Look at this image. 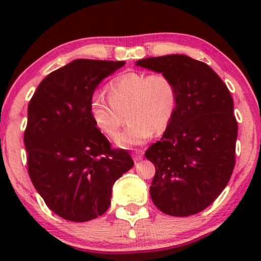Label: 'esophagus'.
<instances>
[{
  "instance_id": "1",
  "label": "esophagus",
  "mask_w": 261,
  "mask_h": 261,
  "mask_svg": "<svg viewBox=\"0 0 261 261\" xmlns=\"http://www.w3.org/2000/svg\"><path fill=\"white\" fill-rule=\"evenodd\" d=\"M143 158V151H136L134 153V160L135 162L136 161H141Z\"/></svg>"
}]
</instances>
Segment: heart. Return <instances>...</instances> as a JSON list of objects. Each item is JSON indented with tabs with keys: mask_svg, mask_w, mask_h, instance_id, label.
I'll return each instance as SVG.
<instances>
[{
	"mask_svg": "<svg viewBox=\"0 0 261 261\" xmlns=\"http://www.w3.org/2000/svg\"><path fill=\"white\" fill-rule=\"evenodd\" d=\"M107 93L109 100L100 95L92 98L89 114L94 126L107 137L118 134L127 114L126 127L115 139L121 147L142 145L155 130L163 131L176 110L175 86L164 73L125 72L107 86Z\"/></svg>",
	"mask_w": 261,
	"mask_h": 261,
	"instance_id": "1",
	"label": "heart"
}]
</instances>
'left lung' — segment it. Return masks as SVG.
<instances>
[{
  "mask_svg": "<svg viewBox=\"0 0 261 261\" xmlns=\"http://www.w3.org/2000/svg\"><path fill=\"white\" fill-rule=\"evenodd\" d=\"M136 66L168 76L178 95L172 121L145 153L155 167L152 201L170 216L199 214L234 168L238 125L230 93L208 65L187 55L142 59Z\"/></svg>",
  "mask_w": 261,
  "mask_h": 261,
  "instance_id": "obj_1",
  "label": "left lung"
}]
</instances>
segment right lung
I'll return each mask as SVG.
<instances>
[{"mask_svg": "<svg viewBox=\"0 0 261 261\" xmlns=\"http://www.w3.org/2000/svg\"><path fill=\"white\" fill-rule=\"evenodd\" d=\"M124 65L73 60L47 74L29 101L24 133L29 176L47 207L67 221L101 216L114 182L134 167L127 151L110 147L89 114L97 86Z\"/></svg>", "mask_w": 261, "mask_h": 261, "instance_id": "right-lung-1", "label": "right lung"}]
</instances>
